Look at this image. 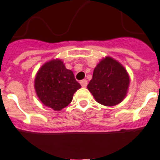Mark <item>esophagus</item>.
Masks as SVG:
<instances>
[{
	"mask_svg": "<svg viewBox=\"0 0 160 160\" xmlns=\"http://www.w3.org/2000/svg\"><path fill=\"white\" fill-rule=\"evenodd\" d=\"M80 84L82 88H86L88 86V80L87 79H83L82 81H80Z\"/></svg>",
	"mask_w": 160,
	"mask_h": 160,
	"instance_id": "esophagus-1",
	"label": "esophagus"
}]
</instances>
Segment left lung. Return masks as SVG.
<instances>
[{"mask_svg":"<svg viewBox=\"0 0 160 160\" xmlns=\"http://www.w3.org/2000/svg\"><path fill=\"white\" fill-rule=\"evenodd\" d=\"M129 82L125 68L112 58L106 57L95 68L88 88L97 102L113 106L124 99Z\"/></svg>","mask_w":160,"mask_h":160,"instance_id":"obj_1","label":"left lung"}]
</instances>
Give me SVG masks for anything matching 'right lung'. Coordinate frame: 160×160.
I'll return each instance as SVG.
<instances>
[{
  "label": "right lung",
  "instance_id": "1",
  "mask_svg": "<svg viewBox=\"0 0 160 160\" xmlns=\"http://www.w3.org/2000/svg\"><path fill=\"white\" fill-rule=\"evenodd\" d=\"M81 85L74 74L59 60H51L39 69L35 78V90L45 105L55 110L68 106Z\"/></svg>",
  "mask_w": 160,
  "mask_h": 160
}]
</instances>
